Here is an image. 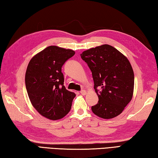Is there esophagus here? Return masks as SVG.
Instances as JSON below:
<instances>
[{"label": "esophagus", "mask_w": 158, "mask_h": 158, "mask_svg": "<svg viewBox=\"0 0 158 158\" xmlns=\"http://www.w3.org/2000/svg\"><path fill=\"white\" fill-rule=\"evenodd\" d=\"M80 93H81L82 95H85L86 93H87V92H86V90H85V89H82V90L80 92Z\"/></svg>", "instance_id": "1"}]
</instances>
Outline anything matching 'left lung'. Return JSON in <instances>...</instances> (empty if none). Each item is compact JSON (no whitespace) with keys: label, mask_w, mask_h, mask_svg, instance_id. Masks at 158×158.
Returning <instances> with one entry per match:
<instances>
[{"label":"left lung","mask_w":158,"mask_h":158,"mask_svg":"<svg viewBox=\"0 0 158 158\" xmlns=\"http://www.w3.org/2000/svg\"><path fill=\"white\" fill-rule=\"evenodd\" d=\"M81 57L91 70L98 97V103L92 106V112L104 119L115 118L133 97L134 74L130 62L109 44L83 51Z\"/></svg>","instance_id":"8db88e82"}]
</instances>
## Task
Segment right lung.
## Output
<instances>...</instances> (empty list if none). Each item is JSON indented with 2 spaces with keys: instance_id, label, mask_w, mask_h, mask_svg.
Masks as SVG:
<instances>
[{
  "instance_id": "right-lung-1",
  "label": "right lung",
  "mask_w": 158,
  "mask_h": 158,
  "mask_svg": "<svg viewBox=\"0 0 158 158\" xmlns=\"http://www.w3.org/2000/svg\"><path fill=\"white\" fill-rule=\"evenodd\" d=\"M75 52L50 46L34 55L28 64L25 84L33 107L52 120L62 118L70 112L76 94L64 85L61 67Z\"/></svg>"
}]
</instances>
